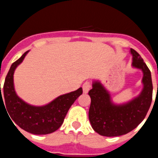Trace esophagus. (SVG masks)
Returning <instances> with one entry per match:
<instances>
[{
    "instance_id": "34e87169",
    "label": "esophagus",
    "mask_w": 158,
    "mask_h": 158,
    "mask_svg": "<svg viewBox=\"0 0 158 158\" xmlns=\"http://www.w3.org/2000/svg\"><path fill=\"white\" fill-rule=\"evenodd\" d=\"M90 88H91V84H90V82H84L83 85H82V90H83V93L85 94L88 93V91L90 89Z\"/></svg>"
}]
</instances>
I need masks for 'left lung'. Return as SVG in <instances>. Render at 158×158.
I'll list each match as a JSON object with an SVG mask.
<instances>
[{
  "label": "left lung",
  "instance_id": "left-lung-1",
  "mask_svg": "<svg viewBox=\"0 0 158 158\" xmlns=\"http://www.w3.org/2000/svg\"><path fill=\"white\" fill-rule=\"evenodd\" d=\"M131 54L132 67L143 73V88L139 96L127 103L116 105L99 81H94L88 93L91 98L89 122L94 130L101 135L114 137L127 134L144 120L151 105L153 84L150 69L135 49H131Z\"/></svg>",
  "mask_w": 158,
  "mask_h": 158
}]
</instances>
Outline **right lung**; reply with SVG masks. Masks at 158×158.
Wrapping results in <instances>:
<instances>
[{
    "instance_id": "right-lung-1",
    "label": "right lung",
    "mask_w": 158,
    "mask_h": 158,
    "mask_svg": "<svg viewBox=\"0 0 158 158\" xmlns=\"http://www.w3.org/2000/svg\"><path fill=\"white\" fill-rule=\"evenodd\" d=\"M28 52H24L10 68L5 78L3 95L1 90V104L3 106H6L5 108L6 107L12 120L24 131L35 135L50 134L61 126L68 111L82 94V89L80 87L75 91L60 95L43 106H34L26 103L15 93L13 75L17 66L22 63ZM4 100L5 104L2 102Z\"/></svg>"
}]
</instances>
